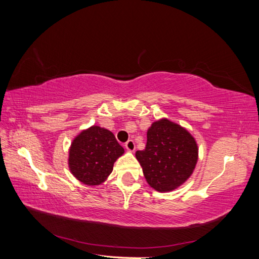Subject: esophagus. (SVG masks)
<instances>
[{"label":"esophagus","instance_id":"34e87169","mask_svg":"<svg viewBox=\"0 0 259 259\" xmlns=\"http://www.w3.org/2000/svg\"><path fill=\"white\" fill-rule=\"evenodd\" d=\"M125 148L127 149L128 151H131V152H133L135 150V143H134V140H127L126 143H125Z\"/></svg>","mask_w":259,"mask_h":259}]
</instances>
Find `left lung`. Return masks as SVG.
<instances>
[{"label": "left lung", "instance_id": "8db88e82", "mask_svg": "<svg viewBox=\"0 0 259 259\" xmlns=\"http://www.w3.org/2000/svg\"><path fill=\"white\" fill-rule=\"evenodd\" d=\"M136 158L147 183L156 191L167 192L191 176L198 161V146L187 130L162 119L149 127L145 150H138Z\"/></svg>", "mask_w": 259, "mask_h": 259}]
</instances>
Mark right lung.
Segmentation results:
<instances>
[{
	"label": "right lung",
	"mask_w": 259,
	"mask_h": 259,
	"mask_svg": "<svg viewBox=\"0 0 259 259\" xmlns=\"http://www.w3.org/2000/svg\"><path fill=\"white\" fill-rule=\"evenodd\" d=\"M124 149L110 131L92 126L77 135L69 151V167L81 183L97 186L111 174Z\"/></svg>",
	"instance_id": "obj_1"
}]
</instances>
